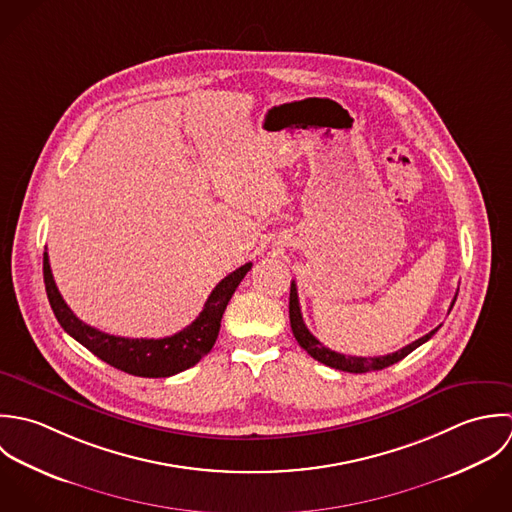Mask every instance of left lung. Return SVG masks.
Listing matches in <instances>:
<instances>
[{
	"label": "left lung",
	"instance_id": "8db88e82",
	"mask_svg": "<svg viewBox=\"0 0 512 512\" xmlns=\"http://www.w3.org/2000/svg\"><path fill=\"white\" fill-rule=\"evenodd\" d=\"M457 299V297H455ZM455 299L451 303V308L455 305ZM289 318H291V328H293V334L297 338V342L301 344V348H305L308 354L322 362L324 366H330V368H336V370H342V372H350V374H364V372H374V370H384L400 360H404L408 356L409 352H413L417 346H421L423 342H427L437 330L433 328L431 332H427L425 336L417 338L415 342H411L408 346H404L402 350L398 352H392V354H386V356H374V358H364V356H346V354H340V352H334L326 346H322L320 340H316L303 320V312H301V305H299V295H297V285L295 281L291 283V297H289Z\"/></svg>",
	"mask_w": 512,
	"mask_h": 512
}]
</instances>
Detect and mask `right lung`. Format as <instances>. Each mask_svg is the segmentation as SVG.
<instances>
[{"label": "right lung", "instance_id": "obj_1", "mask_svg": "<svg viewBox=\"0 0 512 512\" xmlns=\"http://www.w3.org/2000/svg\"><path fill=\"white\" fill-rule=\"evenodd\" d=\"M251 265L253 263H245L221 279L207 297L200 316L184 330L166 338L114 336L79 320L75 312L67 307L55 285L47 253H43V281L49 305L59 324L97 358L132 376L168 378L192 368L213 348L219 334L221 316Z\"/></svg>", "mask_w": 512, "mask_h": 512}]
</instances>
